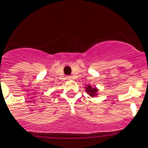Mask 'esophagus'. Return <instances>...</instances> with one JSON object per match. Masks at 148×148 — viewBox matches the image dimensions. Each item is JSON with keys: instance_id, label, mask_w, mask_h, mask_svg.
<instances>
[{"instance_id": "34e87169", "label": "esophagus", "mask_w": 148, "mask_h": 148, "mask_svg": "<svg viewBox=\"0 0 148 148\" xmlns=\"http://www.w3.org/2000/svg\"><path fill=\"white\" fill-rule=\"evenodd\" d=\"M66 79H67V80H71V77L68 76V77H66Z\"/></svg>"}]
</instances>
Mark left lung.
Returning <instances> with one entry per match:
<instances>
[{
  "label": "left lung",
  "mask_w": 148,
  "mask_h": 148,
  "mask_svg": "<svg viewBox=\"0 0 148 148\" xmlns=\"http://www.w3.org/2000/svg\"><path fill=\"white\" fill-rule=\"evenodd\" d=\"M85 91L86 92L88 95L91 97H95L98 95V92H99V89L97 87H92L91 85H89L88 84L86 86H85Z\"/></svg>",
  "instance_id": "obj_1"
}]
</instances>
